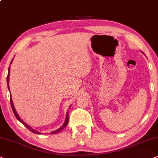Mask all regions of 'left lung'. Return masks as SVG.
I'll use <instances>...</instances> for the list:
<instances>
[{"instance_id":"left-lung-1","label":"left lung","mask_w":158,"mask_h":158,"mask_svg":"<svg viewBox=\"0 0 158 158\" xmlns=\"http://www.w3.org/2000/svg\"><path fill=\"white\" fill-rule=\"evenodd\" d=\"M143 53H144V52H143Z\"/></svg>"}]
</instances>
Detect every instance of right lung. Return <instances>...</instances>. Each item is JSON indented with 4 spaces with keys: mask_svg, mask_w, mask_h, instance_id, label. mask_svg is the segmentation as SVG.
<instances>
[{
    "mask_svg": "<svg viewBox=\"0 0 158 158\" xmlns=\"http://www.w3.org/2000/svg\"><path fill=\"white\" fill-rule=\"evenodd\" d=\"M12 60H11V62H12ZM11 62H10V64H11ZM9 73H10V68H8V76H7V83H8V89H9V86H8V79H9ZM10 106H11V108H12V110H13V112H14V115H15V116H16V118H17L19 121L21 123H23V124H24L25 127H27V129H28V130H29V131H31V132H33V133H35V134H40L41 133L40 132H38L37 131H35V129H31V127H29V126H28L27 124L26 123H24V121H22V119L20 118V117L19 116V115L17 114V113H16V110H15V108H14V104H13V101H12V99H11V95H10ZM68 122H69V113H68V112H67V114H66V121H65V122H64V125L62 126L60 128V129H57V130H56V131H52L51 133V134H57V133H59L60 131H61L63 129H64L65 127H66L67 126V124H68Z\"/></svg>",
    "mask_w": 158,
    "mask_h": 158,
    "instance_id": "1",
    "label": "right lung"
}]
</instances>
